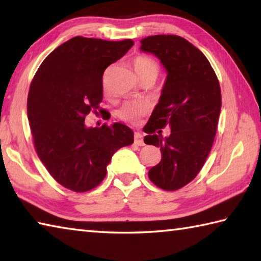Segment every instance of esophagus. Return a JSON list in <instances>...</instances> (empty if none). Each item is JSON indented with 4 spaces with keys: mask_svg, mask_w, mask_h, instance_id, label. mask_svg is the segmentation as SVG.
<instances>
[{
    "mask_svg": "<svg viewBox=\"0 0 261 261\" xmlns=\"http://www.w3.org/2000/svg\"><path fill=\"white\" fill-rule=\"evenodd\" d=\"M135 143L138 145V146H144L145 143H144V139H143V136H141V134L135 135Z\"/></svg>",
    "mask_w": 261,
    "mask_h": 261,
    "instance_id": "obj_1",
    "label": "esophagus"
}]
</instances>
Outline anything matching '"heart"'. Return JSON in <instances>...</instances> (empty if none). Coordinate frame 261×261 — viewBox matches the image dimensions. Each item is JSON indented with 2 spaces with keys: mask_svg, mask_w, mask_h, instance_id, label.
I'll use <instances>...</instances> for the list:
<instances>
[{
  "mask_svg": "<svg viewBox=\"0 0 261 261\" xmlns=\"http://www.w3.org/2000/svg\"><path fill=\"white\" fill-rule=\"evenodd\" d=\"M136 73L143 81L146 78H153L155 81L160 73V64L156 60L147 55H138L132 61ZM106 88V85H105ZM149 112V105L145 101H126L117 110L120 120L127 123H137L141 117Z\"/></svg>",
  "mask_w": 261,
  "mask_h": 261,
  "instance_id": "heart-1",
  "label": "heart"
}]
</instances>
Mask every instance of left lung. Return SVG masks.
<instances>
[{
	"label": "left lung",
	"mask_w": 261,
	"mask_h": 261,
	"mask_svg": "<svg viewBox=\"0 0 261 261\" xmlns=\"http://www.w3.org/2000/svg\"><path fill=\"white\" fill-rule=\"evenodd\" d=\"M140 49L160 59L168 76L160 101L149 117L145 144L161 148V161L148 171L166 191L185 187L198 175L212 149L221 112L219 79L206 56L184 38L151 35ZM171 126L163 139L161 128Z\"/></svg>",
	"instance_id": "8db88e82"
}]
</instances>
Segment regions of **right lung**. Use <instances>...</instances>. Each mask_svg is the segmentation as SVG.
I'll return each mask as SVG.
<instances>
[{"mask_svg":"<svg viewBox=\"0 0 261 261\" xmlns=\"http://www.w3.org/2000/svg\"><path fill=\"white\" fill-rule=\"evenodd\" d=\"M134 43L74 37L53 50L34 74L28 117L35 152L51 177L68 190L86 192L98 187L114 153L134 143V131L122 123L85 125L88 114L103 110L105 70Z\"/></svg>","mask_w":261,"mask_h":261,"instance_id":"add662e5","label":"right lung"}]
</instances>
